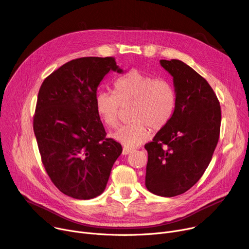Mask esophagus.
<instances>
[{"instance_id":"34e87169","label":"esophagus","mask_w":249,"mask_h":249,"mask_svg":"<svg viewBox=\"0 0 249 249\" xmlns=\"http://www.w3.org/2000/svg\"><path fill=\"white\" fill-rule=\"evenodd\" d=\"M131 153H132V150H130V149L123 148V150H122V155H123V156H127V155H129V154H131Z\"/></svg>"}]
</instances>
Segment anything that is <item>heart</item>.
Segmentation results:
<instances>
[{"instance_id":"b5f03b06","label":"heart","mask_w":249,"mask_h":249,"mask_svg":"<svg viewBox=\"0 0 249 249\" xmlns=\"http://www.w3.org/2000/svg\"><path fill=\"white\" fill-rule=\"evenodd\" d=\"M115 92L99 90L95 96V108L108 128L118 124L121 105L133 103L131 123L120 127L111 138L127 149L143 144L153 131L163 129L171 120L176 105V95L169 83L149 74L133 70L115 83Z\"/></svg>"}]
</instances>
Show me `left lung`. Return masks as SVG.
I'll list each match as a JSON object with an SVG mask.
<instances>
[{
  "mask_svg": "<svg viewBox=\"0 0 249 249\" xmlns=\"http://www.w3.org/2000/svg\"><path fill=\"white\" fill-rule=\"evenodd\" d=\"M160 63L173 78L176 105L169 123L145 145L146 187L156 195L173 197L190 189L208 167L222 114L216 93L196 71L180 60Z\"/></svg>",
  "mask_w": 249,
  "mask_h": 249,
  "instance_id": "1",
  "label": "left lung"
}]
</instances>
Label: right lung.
Instances as JSON below:
<instances>
[{
    "instance_id": "add662e5",
    "label": "right lung",
    "mask_w": 249,
    "mask_h": 249,
    "mask_svg": "<svg viewBox=\"0 0 249 249\" xmlns=\"http://www.w3.org/2000/svg\"><path fill=\"white\" fill-rule=\"evenodd\" d=\"M109 71L123 73L113 57L70 61L42 83L33 117L41 160L65 195L89 200L100 195L122 153L106 138L95 108L97 88Z\"/></svg>"
}]
</instances>
